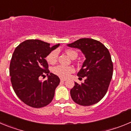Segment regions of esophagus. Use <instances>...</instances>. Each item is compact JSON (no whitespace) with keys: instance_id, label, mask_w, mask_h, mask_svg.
<instances>
[{"instance_id":"34e87169","label":"esophagus","mask_w":131,"mask_h":131,"mask_svg":"<svg viewBox=\"0 0 131 131\" xmlns=\"http://www.w3.org/2000/svg\"><path fill=\"white\" fill-rule=\"evenodd\" d=\"M60 81H62V82H63V81H66V79L61 78V79H60Z\"/></svg>"}]
</instances>
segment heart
<instances>
[{
  "mask_svg": "<svg viewBox=\"0 0 131 131\" xmlns=\"http://www.w3.org/2000/svg\"><path fill=\"white\" fill-rule=\"evenodd\" d=\"M67 54L71 58H73V57H77V53L74 50H68L66 51ZM58 50H53L51 52H50L49 54L47 56V60L50 63H54L58 58ZM52 71L54 74L60 76L61 77H67L69 75V74L71 73L74 71V69L72 67L70 66H58L55 67L53 68Z\"/></svg>",
  "mask_w": 131,
  "mask_h": 131,
  "instance_id": "b5f03b06",
  "label": "heart"
}]
</instances>
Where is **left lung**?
<instances>
[{
  "label": "left lung",
  "mask_w": 131,
  "mask_h": 131,
  "mask_svg": "<svg viewBox=\"0 0 131 131\" xmlns=\"http://www.w3.org/2000/svg\"><path fill=\"white\" fill-rule=\"evenodd\" d=\"M67 46L78 48L84 54V60L77 73L79 79L86 78L84 83H75L71 89V98L81 106L95 104L107 92L113 75V63L109 50L96 40L83 38Z\"/></svg>",
  "instance_id": "obj_1"
}]
</instances>
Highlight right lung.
Returning a JSON list of instances; mask_svg holds the SVG:
<instances>
[{"instance_id": "obj_1", "label": "right lung", "mask_w": 131, "mask_h": 131, "mask_svg": "<svg viewBox=\"0 0 131 131\" xmlns=\"http://www.w3.org/2000/svg\"><path fill=\"white\" fill-rule=\"evenodd\" d=\"M60 44L51 47L48 42L31 39L16 47L10 65V75L14 91L25 104L39 108L49 104L54 96L60 78L48 70L45 58ZM48 75L45 82L39 77Z\"/></svg>"}]
</instances>
